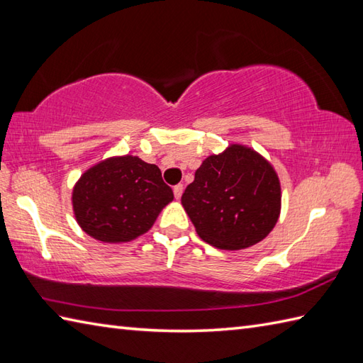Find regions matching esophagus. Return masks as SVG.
<instances>
[{
	"label": "esophagus",
	"mask_w": 363,
	"mask_h": 363,
	"mask_svg": "<svg viewBox=\"0 0 363 363\" xmlns=\"http://www.w3.org/2000/svg\"><path fill=\"white\" fill-rule=\"evenodd\" d=\"M182 191H184V186H182V184H177V186H174V189H173L174 198H176V199H181Z\"/></svg>",
	"instance_id": "34e87169"
}]
</instances>
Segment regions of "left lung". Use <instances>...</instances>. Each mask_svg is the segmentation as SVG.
<instances>
[{
  "label": "left lung",
  "mask_w": 363,
  "mask_h": 363,
  "mask_svg": "<svg viewBox=\"0 0 363 363\" xmlns=\"http://www.w3.org/2000/svg\"><path fill=\"white\" fill-rule=\"evenodd\" d=\"M181 203L204 242L220 250H245L276 226L281 182L262 154L233 143L203 160Z\"/></svg>",
  "instance_id": "obj_1"
}]
</instances>
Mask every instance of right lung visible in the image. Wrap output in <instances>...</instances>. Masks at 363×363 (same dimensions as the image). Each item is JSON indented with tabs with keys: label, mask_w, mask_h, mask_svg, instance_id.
Segmentation results:
<instances>
[{
	"label": "right lung",
	"mask_w": 363,
	"mask_h": 363,
	"mask_svg": "<svg viewBox=\"0 0 363 363\" xmlns=\"http://www.w3.org/2000/svg\"><path fill=\"white\" fill-rule=\"evenodd\" d=\"M173 198L157 165L126 154L86 169L74 184L72 204L84 233L103 243H126L148 233Z\"/></svg>",
	"instance_id": "1"
}]
</instances>
